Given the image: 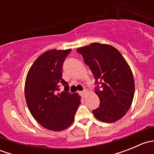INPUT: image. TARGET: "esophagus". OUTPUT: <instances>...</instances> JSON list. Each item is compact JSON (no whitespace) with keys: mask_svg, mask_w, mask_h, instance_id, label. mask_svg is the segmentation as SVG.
I'll use <instances>...</instances> for the list:
<instances>
[{"mask_svg":"<svg viewBox=\"0 0 154 154\" xmlns=\"http://www.w3.org/2000/svg\"><path fill=\"white\" fill-rule=\"evenodd\" d=\"M80 94H81V96H82V97H86V94H87V90L85 89L84 91H81V92H80Z\"/></svg>","mask_w":154,"mask_h":154,"instance_id":"1","label":"esophagus"}]
</instances>
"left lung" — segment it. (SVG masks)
Masks as SVG:
<instances>
[{"instance_id": "1", "label": "left lung", "mask_w": 154, "mask_h": 154, "mask_svg": "<svg viewBox=\"0 0 154 154\" xmlns=\"http://www.w3.org/2000/svg\"><path fill=\"white\" fill-rule=\"evenodd\" d=\"M84 63L89 67L100 86L95 94L100 106L93 110L94 117L105 123H113L123 118L130 108L135 92V82L130 66L113 46L94 42L79 48Z\"/></svg>"}]
</instances>
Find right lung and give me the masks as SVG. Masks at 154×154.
<instances>
[{
	"mask_svg": "<svg viewBox=\"0 0 154 154\" xmlns=\"http://www.w3.org/2000/svg\"><path fill=\"white\" fill-rule=\"evenodd\" d=\"M71 49L49 50L40 55L27 72L24 95L32 117L45 128L62 131L71 125L80 104L77 93L57 92L63 79V62ZM66 91V90H65Z\"/></svg>",
	"mask_w": 154,
	"mask_h": 154,
	"instance_id": "right-lung-1",
	"label": "right lung"
}]
</instances>
